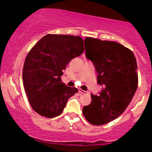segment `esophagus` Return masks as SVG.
I'll use <instances>...</instances> for the list:
<instances>
[{
  "label": "esophagus",
  "instance_id": "1",
  "mask_svg": "<svg viewBox=\"0 0 152 152\" xmlns=\"http://www.w3.org/2000/svg\"><path fill=\"white\" fill-rule=\"evenodd\" d=\"M78 92L81 94H88V91H83L82 89H78Z\"/></svg>",
  "mask_w": 152,
  "mask_h": 152
}]
</instances>
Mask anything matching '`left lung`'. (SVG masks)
Listing matches in <instances>:
<instances>
[{"label":"left lung","instance_id":"1","mask_svg":"<svg viewBox=\"0 0 152 152\" xmlns=\"http://www.w3.org/2000/svg\"><path fill=\"white\" fill-rule=\"evenodd\" d=\"M86 57L98 72L97 83L102 86L91 102L83 106V115L93 125L116 119L130 104L138 86L137 65L133 52L114 41L87 37Z\"/></svg>","mask_w":152,"mask_h":152}]
</instances>
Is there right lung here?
I'll return each mask as SVG.
<instances>
[{
	"label": "right lung",
	"mask_w": 152,
	"mask_h": 152,
	"mask_svg": "<svg viewBox=\"0 0 152 152\" xmlns=\"http://www.w3.org/2000/svg\"><path fill=\"white\" fill-rule=\"evenodd\" d=\"M80 36L48 34L31 48L24 62L23 82L31 107L41 116L54 118L62 113L68 99L77 93L61 79L74 58L83 53Z\"/></svg>",
	"instance_id": "1"
}]
</instances>
